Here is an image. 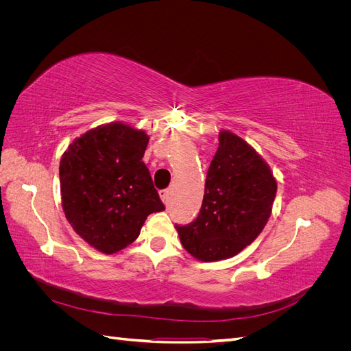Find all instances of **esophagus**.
I'll use <instances>...</instances> for the list:
<instances>
[{
	"mask_svg": "<svg viewBox=\"0 0 351 351\" xmlns=\"http://www.w3.org/2000/svg\"><path fill=\"white\" fill-rule=\"evenodd\" d=\"M159 197H161V200L167 205L168 204V199H169V192H168V190H161V192H159Z\"/></svg>",
	"mask_w": 351,
	"mask_h": 351,
	"instance_id": "34e87169",
	"label": "esophagus"
}]
</instances>
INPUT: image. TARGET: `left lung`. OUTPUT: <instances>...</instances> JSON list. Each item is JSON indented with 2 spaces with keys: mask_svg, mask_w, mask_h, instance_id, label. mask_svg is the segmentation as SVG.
I'll use <instances>...</instances> for the list:
<instances>
[{
  "mask_svg": "<svg viewBox=\"0 0 351 351\" xmlns=\"http://www.w3.org/2000/svg\"><path fill=\"white\" fill-rule=\"evenodd\" d=\"M197 218L176 226L193 258L215 262L236 256L256 239L271 217L277 180L263 158L230 130L219 132Z\"/></svg>",
  "mask_w": 351,
  "mask_h": 351,
  "instance_id": "left-lung-1",
  "label": "left lung"
}]
</instances>
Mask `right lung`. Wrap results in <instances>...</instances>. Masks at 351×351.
Listing matches in <instances>:
<instances>
[{"label":"right lung","mask_w":351,"mask_h":351,"mask_svg":"<svg viewBox=\"0 0 351 351\" xmlns=\"http://www.w3.org/2000/svg\"><path fill=\"white\" fill-rule=\"evenodd\" d=\"M149 136L129 124H102L74 139L60 161L61 205L89 246L112 254L165 209L142 161Z\"/></svg>","instance_id":"1"}]
</instances>
